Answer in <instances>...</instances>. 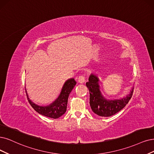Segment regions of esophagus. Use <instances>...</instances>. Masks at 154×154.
I'll return each instance as SVG.
<instances>
[{"mask_svg":"<svg viewBox=\"0 0 154 154\" xmlns=\"http://www.w3.org/2000/svg\"><path fill=\"white\" fill-rule=\"evenodd\" d=\"M85 81V77L83 75H80L78 77V82L79 83H83Z\"/></svg>","mask_w":154,"mask_h":154,"instance_id":"obj_1","label":"esophagus"}]
</instances>
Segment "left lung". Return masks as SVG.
Wrapping results in <instances>:
<instances>
[{
	"label": "left lung",
	"mask_w": 154,
	"mask_h": 154,
	"mask_svg": "<svg viewBox=\"0 0 154 154\" xmlns=\"http://www.w3.org/2000/svg\"><path fill=\"white\" fill-rule=\"evenodd\" d=\"M98 79L96 75H91L86 86L89 91V104L93 112L99 116L110 117L121 111L131 98L133 88L129 94L121 100H106L102 96L100 91Z\"/></svg>",
	"instance_id": "8db88e82"
}]
</instances>
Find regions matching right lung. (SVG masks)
Segmentation results:
<instances>
[{"label":"right lung","mask_w":154,"mask_h":154,"mask_svg":"<svg viewBox=\"0 0 154 154\" xmlns=\"http://www.w3.org/2000/svg\"><path fill=\"white\" fill-rule=\"evenodd\" d=\"M76 83L74 79H70L68 80L63 87L58 98L48 106H41L33 103L28 98L25 89L27 99L33 109L40 114L50 118L58 119L66 112L68 96L74 86H75Z\"/></svg>","instance_id":"right-lung-1"}]
</instances>
